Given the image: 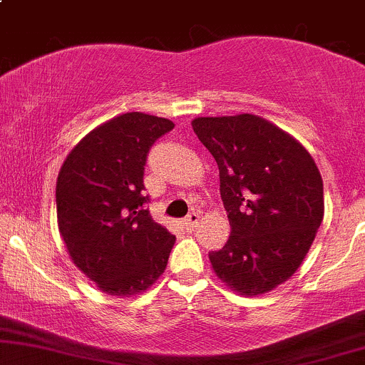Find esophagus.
Instances as JSON below:
<instances>
[{"instance_id":"obj_1","label":"esophagus","mask_w":365,"mask_h":365,"mask_svg":"<svg viewBox=\"0 0 365 365\" xmlns=\"http://www.w3.org/2000/svg\"><path fill=\"white\" fill-rule=\"evenodd\" d=\"M197 223H199V215H197V212H190V215L183 220V226H185V230H188V232H192Z\"/></svg>"}]
</instances>
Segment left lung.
<instances>
[{"label": "left lung", "instance_id": "1", "mask_svg": "<svg viewBox=\"0 0 365 365\" xmlns=\"http://www.w3.org/2000/svg\"><path fill=\"white\" fill-rule=\"evenodd\" d=\"M192 128L216 159L232 226L209 254L212 269L240 295L271 292L299 269L321 226L319 170L299 140L249 113L200 116Z\"/></svg>", "mask_w": 365, "mask_h": 365}]
</instances>
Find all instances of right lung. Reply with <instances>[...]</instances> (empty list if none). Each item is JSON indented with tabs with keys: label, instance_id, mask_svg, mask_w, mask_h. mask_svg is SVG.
Wrapping results in <instances>:
<instances>
[{
	"label": "right lung",
	"instance_id": "obj_1",
	"mask_svg": "<svg viewBox=\"0 0 365 365\" xmlns=\"http://www.w3.org/2000/svg\"><path fill=\"white\" fill-rule=\"evenodd\" d=\"M173 121L132 111L72 149L56 182L60 235L75 266L108 295L148 290L165 273L175 237L149 215L144 166Z\"/></svg>",
	"mask_w": 365,
	"mask_h": 365
}]
</instances>
